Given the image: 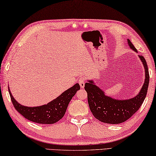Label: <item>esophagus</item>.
Segmentation results:
<instances>
[{
    "mask_svg": "<svg viewBox=\"0 0 156 156\" xmlns=\"http://www.w3.org/2000/svg\"><path fill=\"white\" fill-rule=\"evenodd\" d=\"M85 83H86V81H85V80H84L83 78H81V79H80V80H79V83H80L81 88H84V86H85Z\"/></svg>",
    "mask_w": 156,
    "mask_h": 156,
    "instance_id": "34e87169",
    "label": "esophagus"
}]
</instances>
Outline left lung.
Returning <instances> with one entry per match:
<instances>
[{"label": "left lung", "mask_w": 156, "mask_h": 156, "mask_svg": "<svg viewBox=\"0 0 156 156\" xmlns=\"http://www.w3.org/2000/svg\"><path fill=\"white\" fill-rule=\"evenodd\" d=\"M130 48L138 53L131 41L127 39ZM144 68V81L137 95L130 99H117L105 94L96 85L94 80H87L85 90L88 93V101L91 112L101 122L109 124H119L132 117L143 103L148 90L149 83V70L144 57L138 55Z\"/></svg>", "instance_id": "8db88e82"}]
</instances>
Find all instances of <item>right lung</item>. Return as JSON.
Returning <instances> with one entry per match:
<instances>
[{"label":"right lung","instance_id":"right-lung-1","mask_svg":"<svg viewBox=\"0 0 156 156\" xmlns=\"http://www.w3.org/2000/svg\"><path fill=\"white\" fill-rule=\"evenodd\" d=\"M8 88L15 109L24 118L40 124H53L64 116L68 104L76 91L80 90V86L76 83L47 104L35 107H28L20 104L13 97L9 87Z\"/></svg>","mask_w":156,"mask_h":156}]
</instances>
